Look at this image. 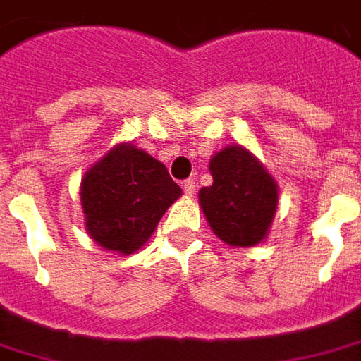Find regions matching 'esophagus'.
Wrapping results in <instances>:
<instances>
[{
    "label": "esophagus",
    "instance_id": "1",
    "mask_svg": "<svg viewBox=\"0 0 361 361\" xmlns=\"http://www.w3.org/2000/svg\"><path fill=\"white\" fill-rule=\"evenodd\" d=\"M183 192L188 193V195H193L195 193V180L183 181Z\"/></svg>",
    "mask_w": 361,
    "mask_h": 361
}]
</instances>
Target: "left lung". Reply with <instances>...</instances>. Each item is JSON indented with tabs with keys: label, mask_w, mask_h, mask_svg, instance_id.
<instances>
[{
	"label": "left lung",
	"mask_w": 361,
	"mask_h": 361,
	"mask_svg": "<svg viewBox=\"0 0 361 361\" xmlns=\"http://www.w3.org/2000/svg\"><path fill=\"white\" fill-rule=\"evenodd\" d=\"M214 183L200 190L209 228L230 245H255L266 238L278 207V185L264 166L240 145L212 157Z\"/></svg>",
	"instance_id": "1"
}]
</instances>
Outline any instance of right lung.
<instances>
[{"mask_svg": "<svg viewBox=\"0 0 361 361\" xmlns=\"http://www.w3.org/2000/svg\"><path fill=\"white\" fill-rule=\"evenodd\" d=\"M180 195L166 166L130 143L114 147L81 181L90 235L119 254L140 250Z\"/></svg>", "mask_w": 361, "mask_h": 361, "instance_id": "add662e5", "label": "right lung"}]
</instances>
